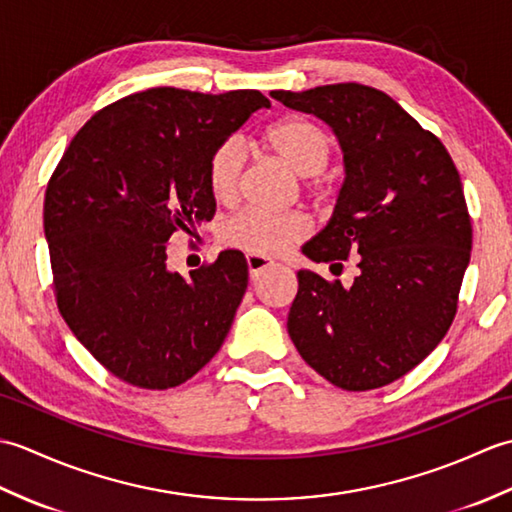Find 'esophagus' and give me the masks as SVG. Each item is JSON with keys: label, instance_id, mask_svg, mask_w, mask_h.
Listing matches in <instances>:
<instances>
[{"label": "esophagus", "instance_id": "1", "mask_svg": "<svg viewBox=\"0 0 512 512\" xmlns=\"http://www.w3.org/2000/svg\"><path fill=\"white\" fill-rule=\"evenodd\" d=\"M246 264H248V275H250V279H257L259 275L264 273V270H268L270 266H275V264L270 262V259H266L264 255H253V253L246 255Z\"/></svg>", "mask_w": 512, "mask_h": 512}]
</instances>
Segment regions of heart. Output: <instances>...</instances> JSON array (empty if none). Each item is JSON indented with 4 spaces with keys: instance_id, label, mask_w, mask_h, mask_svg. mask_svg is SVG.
<instances>
[{
    "instance_id": "1",
    "label": "heart",
    "mask_w": 512,
    "mask_h": 512,
    "mask_svg": "<svg viewBox=\"0 0 512 512\" xmlns=\"http://www.w3.org/2000/svg\"><path fill=\"white\" fill-rule=\"evenodd\" d=\"M264 143L301 178L317 176L330 160V140L321 127L303 118H286L270 125ZM244 171V147L226 140L209 160V189L222 204L233 202ZM306 220L297 213H270L248 209L231 217L222 228L224 244L253 255H279L306 235Z\"/></svg>"
}]
</instances>
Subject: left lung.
<instances>
[{"instance_id": "8db88e82", "label": "left lung", "mask_w": 512, "mask_h": 512, "mask_svg": "<svg viewBox=\"0 0 512 512\" xmlns=\"http://www.w3.org/2000/svg\"><path fill=\"white\" fill-rule=\"evenodd\" d=\"M270 96L321 118L343 151L332 217L301 253L339 268L358 255L350 286L299 270L290 339L336 387L394 383L433 352L458 308L473 244L460 173L440 140L376 88L334 83Z\"/></svg>"}]
</instances>
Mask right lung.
Returning <instances> with one entry per match:
<instances>
[{
	"label": "right lung",
	"instance_id": "1",
	"mask_svg": "<svg viewBox=\"0 0 512 512\" xmlns=\"http://www.w3.org/2000/svg\"><path fill=\"white\" fill-rule=\"evenodd\" d=\"M259 107L257 90L151 88L103 107L52 173L43 202L61 317L129 385H182L220 350L248 286L239 250L167 266L169 237L209 222V160Z\"/></svg>",
	"mask_w": 512,
	"mask_h": 512
}]
</instances>
